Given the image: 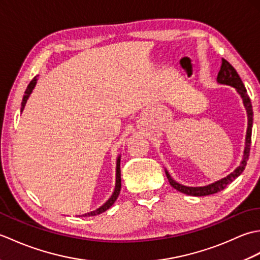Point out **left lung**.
<instances>
[{
  "mask_svg": "<svg viewBox=\"0 0 260 260\" xmlns=\"http://www.w3.org/2000/svg\"><path fill=\"white\" fill-rule=\"evenodd\" d=\"M217 82L220 85H227L234 87L236 91L239 93V96L242 99V103H244V106L246 108L247 112V117H248V126H247V132H246V141H245V150L244 154H242V159L240 164L237 167L233 172L228 174L224 178L220 179L218 181L213 182V183H210L208 185H203V186H187L183 185L176 182L172 176L170 175L169 171L165 169V174H167V178L170 182V184L172 185L175 190H178L182 193H184L186 196H193V197H203V196H210V194H214L219 191L223 190L225 186L230 184L235 179L238 178V176L244 172V170L247 165L248 157H249V152H250V144H251V129H252V106H251V102L250 98L248 96L246 88L244 86V82L241 81L240 77L237 73L236 69L231 66L227 60L222 59L221 62V67H220V70L218 73L217 77Z\"/></svg>",
  "mask_w": 260,
  "mask_h": 260,
  "instance_id": "1",
  "label": "left lung"
}]
</instances>
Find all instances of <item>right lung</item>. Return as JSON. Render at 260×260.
<instances>
[{
	"label": "right lung",
	"mask_w": 260,
	"mask_h": 260,
	"mask_svg": "<svg viewBox=\"0 0 260 260\" xmlns=\"http://www.w3.org/2000/svg\"><path fill=\"white\" fill-rule=\"evenodd\" d=\"M37 80H38V77H35L31 80V82L27 86L26 90L24 92V96L23 99H22V104H21V113L23 112V109L25 107V104L27 102V99H29L31 92L35 89V87L37 85ZM120 187H121V181H120V155L117 157V161H116V183H115V189L112 197H110L108 200L105 202L102 207H99L98 209H96L95 211H90V212H87L85 214H81L79 217H92V215H97V214H101L103 212L106 211L110 207L113 206L114 202L117 200V198L119 196V192H120Z\"/></svg>",
	"instance_id": "add662e5"
}]
</instances>
